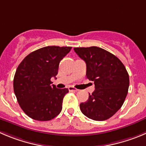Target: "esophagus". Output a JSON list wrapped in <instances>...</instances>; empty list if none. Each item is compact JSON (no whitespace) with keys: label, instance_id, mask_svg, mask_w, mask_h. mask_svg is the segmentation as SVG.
<instances>
[{"label":"esophagus","instance_id":"obj_1","mask_svg":"<svg viewBox=\"0 0 146 146\" xmlns=\"http://www.w3.org/2000/svg\"><path fill=\"white\" fill-rule=\"evenodd\" d=\"M68 90L70 91V92H77L78 91L77 88H74V87H73V86H69L68 87Z\"/></svg>","mask_w":146,"mask_h":146}]
</instances>
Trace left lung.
<instances>
[{
  "mask_svg": "<svg viewBox=\"0 0 146 146\" xmlns=\"http://www.w3.org/2000/svg\"><path fill=\"white\" fill-rule=\"evenodd\" d=\"M86 64L87 78L95 85L94 92L80 109L89 119L103 121L112 117L123 104L128 92L129 75L119 58L98 47H75Z\"/></svg>",
  "mask_w": 146,
  "mask_h": 146,
  "instance_id": "obj_1",
  "label": "left lung"
}]
</instances>
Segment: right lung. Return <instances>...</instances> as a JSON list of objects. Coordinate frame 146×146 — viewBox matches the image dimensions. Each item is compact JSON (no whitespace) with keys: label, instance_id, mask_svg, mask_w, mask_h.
I'll list each match as a JSON object with an SVG mask.
<instances>
[{"label":"right lung","instance_id":"add662e5","mask_svg":"<svg viewBox=\"0 0 146 146\" xmlns=\"http://www.w3.org/2000/svg\"><path fill=\"white\" fill-rule=\"evenodd\" d=\"M71 48L42 47L29 54L18 66L13 91L21 108L32 119L51 120L60 113L68 89L56 88L51 78L58 75L60 62Z\"/></svg>","mask_w":146,"mask_h":146}]
</instances>
